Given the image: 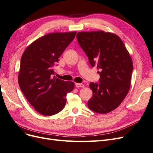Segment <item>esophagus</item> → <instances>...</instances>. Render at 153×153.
Returning <instances> with one entry per match:
<instances>
[{
	"label": "esophagus",
	"mask_w": 153,
	"mask_h": 153,
	"mask_svg": "<svg viewBox=\"0 0 153 153\" xmlns=\"http://www.w3.org/2000/svg\"><path fill=\"white\" fill-rule=\"evenodd\" d=\"M75 86L76 87L78 88V87H84V85L82 84H79V83H76L75 84Z\"/></svg>",
	"instance_id": "34e87169"
}]
</instances>
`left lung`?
Masks as SVG:
<instances>
[{"instance_id": "1", "label": "left lung", "mask_w": 153, "mask_h": 153, "mask_svg": "<svg viewBox=\"0 0 153 153\" xmlns=\"http://www.w3.org/2000/svg\"><path fill=\"white\" fill-rule=\"evenodd\" d=\"M76 38L91 66L100 69L99 84H89L93 94L88 101V107L99 114L112 112L122 103L130 88V55L121 38L110 32H80Z\"/></svg>"}]
</instances>
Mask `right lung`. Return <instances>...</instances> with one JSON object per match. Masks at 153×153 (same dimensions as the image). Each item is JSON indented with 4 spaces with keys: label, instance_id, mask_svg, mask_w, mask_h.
<instances>
[{
    "label": "right lung",
    "instance_id": "add662e5",
    "mask_svg": "<svg viewBox=\"0 0 153 153\" xmlns=\"http://www.w3.org/2000/svg\"><path fill=\"white\" fill-rule=\"evenodd\" d=\"M76 32H55L41 37L23 53L18 84L23 94L38 113L56 114L64 108L66 95L75 84L54 75L53 66L75 38Z\"/></svg>",
    "mask_w": 153,
    "mask_h": 153
}]
</instances>
